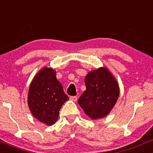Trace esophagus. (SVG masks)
Returning a JSON list of instances; mask_svg holds the SVG:
<instances>
[{
    "instance_id": "esophagus-1",
    "label": "esophagus",
    "mask_w": 153,
    "mask_h": 153,
    "mask_svg": "<svg viewBox=\"0 0 153 153\" xmlns=\"http://www.w3.org/2000/svg\"><path fill=\"white\" fill-rule=\"evenodd\" d=\"M70 100H71V101H74V102H76L77 100V97L76 96H71V97H70Z\"/></svg>"
}]
</instances>
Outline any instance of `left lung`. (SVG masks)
Masks as SVG:
<instances>
[{"mask_svg":"<svg viewBox=\"0 0 153 153\" xmlns=\"http://www.w3.org/2000/svg\"><path fill=\"white\" fill-rule=\"evenodd\" d=\"M85 82L86 90L79 98V105L92 119L105 117L119 97L117 80L107 68L100 67L89 72Z\"/></svg>","mask_w":153,"mask_h":153,"instance_id":"8db88e82","label":"left lung"}]
</instances>
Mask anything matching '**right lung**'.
I'll list each match as a JSON object with an SVG mask.
<instances>
[{"instance_id":"right-lung-1","label":"right lung","mask_w":153,"mask_h":153,"mask_svg":"<svg viewBox=\"0 0 153 153\" xmlns=\"http://www.w3.org/2000/svg\"><path fill=\"white\" fill-rule=\"evenodd\" d=\"M68 100L53 68L46 66L36 74L27 95L29 108L36 119L47 126L54 124L60 109Z\"/></svg>"}]
</instances>
